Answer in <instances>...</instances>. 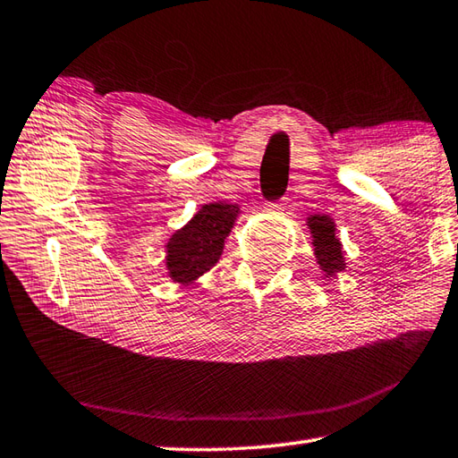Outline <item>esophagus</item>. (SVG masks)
Listing matches in <instances>:
<instances>
[{
  "label": "esophagus",
  "instance_id": "esophagus-1",
  "mask_svg": "<svg viewBox=\"0 0 458 458\" xmlns=\"http://www.w3.org/2000/svg\"><path fill=\"white\" fill-rule=\"evenodd\" d=\"M284 207H287V203H284V199L267 203V209H269V211H284Z\"/></svg>",
  "mask_w": 458,
  "mask_h": 458
}]
</instances>
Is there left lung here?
<instances>
[{
  "instance_id": "left-lung-1",
  "label": "left lung",
  "mask_w": 458,
  "mask_h": 458,
  "mask_svg": "<svg viewBox=\"0 0 458 458\" xmlns=\"http://www.w3.org/2000/svg\"><path fill=\"white\" fill-rule=\"evenodd\" d=\"M310 233H313V243L318 263L323 265L327 273L344 269L341 243L335 237V225L329 217H310L309 219Z\"/></svg>"
}]
</instances>
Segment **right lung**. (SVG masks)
<instances>
[{
	"mask_svg": "<svg viewBox=\"0 0 458 458\" xmlns=\"http://www.w3.org/2000/svg\"><path fill=\"white\" fill-rule=\"evenodd\" d=\"M237 207L227 203H209L177 231L167 243V267L177 283L201 277L219 261L223 245L235 221Z\"/></svg>",
	"mask_w": 458,
	"mask_h": 458,
	"instance_id": "1",
	"label": "right lung"
}]
</instances>
